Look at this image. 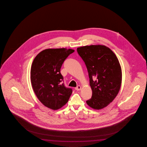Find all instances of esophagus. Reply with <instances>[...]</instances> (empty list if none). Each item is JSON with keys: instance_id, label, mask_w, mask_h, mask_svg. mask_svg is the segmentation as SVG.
I'll list each match as a JSON object with an SVG mask.
<instances>
[{"instance_id": "34e87169", "label": "esophagus", "mask_w": 147, "mask_h": 147, "mask_svg": "<svg viewBox=\"0 0 147 147\" xmlns=\"http://www.w3.org/2000/svg\"><path fill=\"white\" fill-rule=\"evenodd\" d=\"M81 89V86H80V85H78L75 88V90H77V91L80 90Z\"/></svg>"}]
</instances>
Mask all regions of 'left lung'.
Wrapping results in <instances>:
<instances>
[{
	"label": "left lung",
	"mask_w": 147,
	"mask_h": 147,
	"mask_svg": "<svg viewBox=\"0 0 147 147\" xmlns=\"http://www.w3.org/2000/svg\"><path fill=\"white\" fill-rule=\"evenodd\" d=\"M84 62L90 78L92 96L86 101L95 110L107 107L117 96L121 87L122 72L116 55L104 45H90L78 48Z\"/></svg>",
	"instance_id": "1"
}]
</instances>
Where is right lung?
I'll use <instances>...</instances> for the list:
<instances>
[{"mask_svg": "<svg viewBox=\"0 0 147 147\" xmlns=\"http://www.w3.org/2000/svg\"><path fill=\"white\" fill-rule=\"evenodd\" d=\"M75 50L66 48L47 49L35 57L31 68L33 90L45 107L57 110L68 102L72 90L62 81L61 68L65 59Z\"/></svg>", "mask_w": 147, "mask_h": 147, "instance_id": "right-lung-1", "label": "right lung"}]
</instances>
